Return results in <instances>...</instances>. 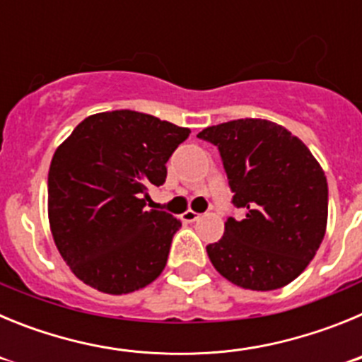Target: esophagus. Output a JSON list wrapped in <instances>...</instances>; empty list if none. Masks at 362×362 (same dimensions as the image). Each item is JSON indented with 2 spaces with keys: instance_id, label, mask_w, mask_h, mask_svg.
Returning <instances> with one entry per match:
<instances>
[{
  "instance_id": "obj_1",
  "label": "esophagus",
  "mask_w": 362,
  "mask_h": 362,
  "mask_svg": "<svg viewBox=\"0 0 362 362\" xmlns=\"http://www.w3.org/2000/svg\"><path fill=\"white\" fill-rule=\"evenodd\" d=\"M181 219H183L185 223H194V221L199 219V214L194 212V210H187V212H185L183 216H181Z\"/></svg>"
}]
</instances>
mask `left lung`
I'll return each instance as SVG.
<instances>
[{
	"instance_id": "obj_1",
	"label": "left lung",
	"mask_w": 362,
	"mask_h": 362,
	"mask_svg": "<svg viewBox=\"0 0 362 362\" xmlns=\"http://www.w3.org/2000/svg\"><path fill=\"white\" fill-rule=\"evenodd\" d=\"M197 137L217 146L232 203L243 210L206 246L214 268L241 288H283L325 238L328 183L321 165L299 137L267 119L228 121Z\"/></svg>"
}]
</instances>
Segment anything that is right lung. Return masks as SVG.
<instances>
[{
  "label": "right lung",
  "instance_id": "add662e5",
  "mask_svg": "<svg viewBox=\"0 0 362 362\" xmlns=\"http://www.w3.org/2000/svg\"><path fill=\"white\" fill-rule=\"evenodd\" d=\"M190 130L134 110L83 119L54 153L49 221L70 270L99 292L121 296L158 279L181 221L146 210L148 187Z\"/></svg>",
  "mask_w": 362,
  "mask_h": 362
}]
</instances>
